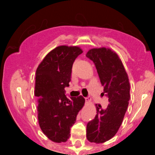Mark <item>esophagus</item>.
Wrapping results in <instances>:
<instances>
[{"label": "esophagus", "mask_w": 155, "mask_h": 155, "mask_svg": "<svg viewBox=\"0 0 155 155\" xmlns=\"http://www.w3.org/2000/svg\"><path fill=\"white\" fill-rule=\"evenodd\" d=\"M85 103H86V104H89V103H91V99H89V98L87 97H85Z\"/></svg>", "instance_id": "obj_1"}]
</instances>
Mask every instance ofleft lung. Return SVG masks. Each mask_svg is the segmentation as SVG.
I'll return each instance as SVG.
<instances>
[{
    "label": "left lung",
    "mask_w": 155,
    "mask_h": 155,
    "mask_svg": "<svg viewBox=\"0 0 155 155\" xmlns=\"http://www.w3.org/2000/svg\"><path fill=\"white\" fill-rule=\"evenodd\" d=\"M86 56L94 63L104 86V94L109 98L105 109L97 107L94 119L87 124L86 137L91 143H103L118 132L129 104L130 83L124 65L118 54L109 48H94Z\"/></svg>",
    "instance_id": "8db88e82"
}]
</instances>
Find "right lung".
I'll return each mask as SVG.
<instances>
[{
	"label": "right lung",
	"mask_w": 155,
	"mask_h": 155,
	"mask_svg": "<svg viewBox=\"0 0 155 155\" xmlns=\"http://www.w3.org/2000/svg\"><path fill=\"white\" fill-rule=\"evenodd\" d=\"M82 52L79 46H58L46 54L36 71L39 124L43 134L54 143L68 140L70 127L85 104L82 96L69 99L64 94V87L70 82L73 62Z\"/></svg>",
	"instance_id": "obj_1"
}]
</instances>
